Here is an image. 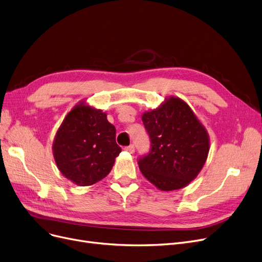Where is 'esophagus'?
I'll use <instances>...</instances> for the list:
<instances>
[{
	"instance_id": "34e87169",
	"label": "esophagus",
	"mask_w": 262,
	"mask_h": 262,
	"mask_svg": "<svg viewBox=\"0 0 262 262\" xmlns=\"http://www.w3.org/2000/svg\"><path fill=\"white\" fill-rule=\"evenodd\" d=\"M124 150L129 152V153H134V152H135V145H134V144H130V145H128V146H125Z\"/></svg>"
}]
</instances>
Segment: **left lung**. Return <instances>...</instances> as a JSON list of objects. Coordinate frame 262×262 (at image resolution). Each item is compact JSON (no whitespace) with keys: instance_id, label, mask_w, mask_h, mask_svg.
I'll return each instance as SVG.
<instances>
[{"instance_id":"left-lung-1","label":"left lung","mask_w":262,"mask_h":262,"mask_svg":"<svg viewBox=\"0 0 262 262\" xmlns=\"http://www.w3.org/2000/svg\"><path fill=\"white\" fill-rule=\"evenodd\" d=\"M150 151L138 158L142 174L162 190H174L194 180L209 153V136L189 106L170 97L142 116Z\"/></svg>"}]
</instances>
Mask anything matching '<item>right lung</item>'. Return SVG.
Segmentation results:
<instances>
[{"instance_id": "1", "label": "right lung", "mask_w": 262, "mask_h": 262, "mask_svg": "<svg viewBox=\"0 0 262 262\" xmlns=\"http://www.w3.org/2000/svg\"><path fill=\"white\" fill-rule=\"evenodd\" d=\"M116 127L101 110L77 105L64 119L53 142L55 163L64 177L88 186L104 179L122 149Z\"/></svg>"}]
</instances>
